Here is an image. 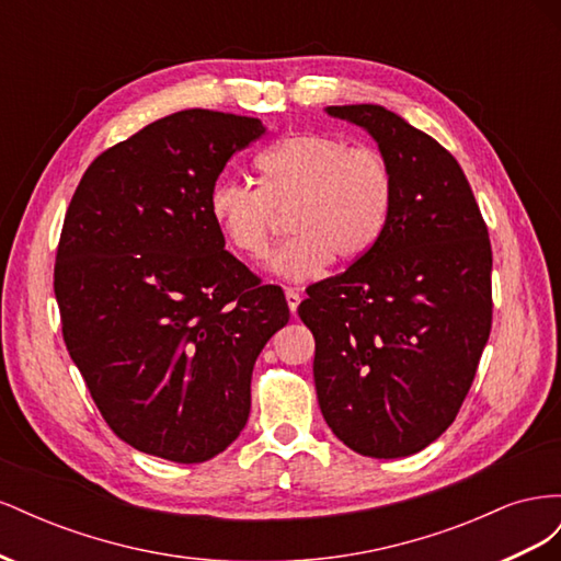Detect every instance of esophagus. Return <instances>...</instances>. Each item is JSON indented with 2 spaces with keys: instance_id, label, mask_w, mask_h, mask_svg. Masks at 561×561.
Listing matches in <instances>:
<instances>
[{
  "instance_id": "obj_1",
  "label": "esophagus",
  "mask_w": 561,
  "mask_h": 561,
  "mask_svg": "<svg viewBox=\"0 0 561 561\" xmlns=\"http://www.w3.org/2000/svg\"><path fill=\"white\" fill-rule=\"evenodd\" d=\"M285 299H287V309H290V313L295 316V313H297V307H299V301H301L299 293L295 290V287H287V290H285Z\"/></svg>"
}]
</instances>
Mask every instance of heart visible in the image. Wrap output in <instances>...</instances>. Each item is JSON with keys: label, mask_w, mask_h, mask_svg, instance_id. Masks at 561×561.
<instances>
[{"label": "heart", "mask_w": 561, "mask_h": 561, "mask_svg": "<svg viewBox=\"0 0 561 561\" xmlns=\"http://www.w3.org/2000/svg\"><path fill=\"white\" fill-rule=\"evenodd\" d=\"M260 186L219 180L208 210L227 245L245 260L268 250L276 210L287 213L293 236L268 257L285 280H309L332 260H363L386 231L396 203V178L381 151L351 147L334 133L285 135L257 157Z\"/></svg>", "instance_id": "b5f03b06"}]
</instances>
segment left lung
<instances>
[{
  "instance_id": "obj_1",
  "label": "left lung",
  "mask_w": 561,
  "mask_h": 561,
  "mask_svg": "<svg viewBox=\"0 0 561 561\" xmlns=\"http://www.w3.org/2000/svg\"><path fill=\"white\" fill-rule=\"evenodd\" d=\"M365 128L396 178L379 243L344 274L309 287L320 412L371 458L421 451L468 396L491 330V245L461 165L381 105L325 110Z\"/></svg>"
}]
</instances>
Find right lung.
I'll return each mask as SVG.
<instances>
[{"instance_id": "right-lung-1", "label": "right lung", "mask_w": 561, "mask_h": 561, "mask_svg": "<svg viewBox=\"0 0 561 561\" xmlns=\"http://www.w3.org/2000/svg\"><path fill=\"white\" fill-rule=\"evenodd\" d=\"M260 118L184 110L103 151L65 215L62 336L107 426L138 451L203 463L241 435L252 367L287 325L276 285L225 250L208 196Z\"/></svg>"}]
</instances>
